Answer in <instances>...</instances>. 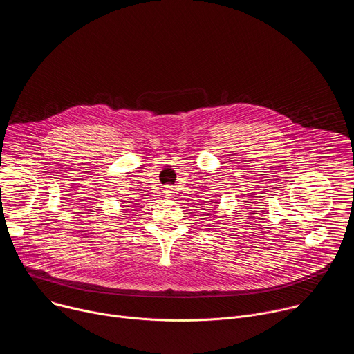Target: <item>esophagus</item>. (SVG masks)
Instances as JSON below:
<instances>
[{"label":"esophagus","instance_id":"34e87169","mask_svg":"<svg viewBox=\"0 0 354 354\" xmlns=\"http://www.w3.org/2000/svg\"><path fill=\"white\" fill-rule=\"evenodd\" d=\"M174 194H175V192H174L172 186H165L164 187V196L165 198H171V196H174Z\"/></svg>","mask_w":354,"mask_h":354}]
</instances>
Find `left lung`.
I'll use <instances>...</instances> for the list:
<instances>
[{
	"label": "left lung",
	"instance_id": "8db88e82",
	"mask_svg": "<svg viewBox=\"0 0 354 354\" xmlns=\"http://www.w3.org/2000/svg\"><path fill=\"white\" fill-rule=\"evenodd\" d=\"M214 203H217V202H214ZM214 210H216V206H214ZM210 214H213V212H212V213H210Z\"/></svg>",
	"mask_w": 354,
	"mask_h": 354
}]
</instances>
